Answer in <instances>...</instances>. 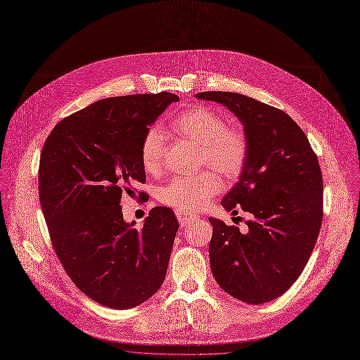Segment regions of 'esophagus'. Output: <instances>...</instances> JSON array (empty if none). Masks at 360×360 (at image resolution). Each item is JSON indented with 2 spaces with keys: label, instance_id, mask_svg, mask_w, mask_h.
Segmentation results:
<instances>
[{
  "label": "esophagus",
  "instance_id": "34e87169",
  "mask_svg": "<svg viewBox=\"0 0 360 360\" xmlns=\"http://www.w3.org/2000/svg\"><path fill=\"white\" fill-rule=\"evenodd\" d=\"M175 214H176V218H178L181 226H186L189 222H192L195 219L193 215H189V214H185V212H181V211H176Z\"/></svg>",
  "mask_w": 360,
  "mask_h": 360
}]
</instances>
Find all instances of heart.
I'll list each match as a JSON object with an SVG mask.
<instances>
[{"mask_svg": "<svg viewBox=\"0 0 360 360\" xmlns=\"http://www.w3.org/2000/svg\"><path fill=\"white\" fill-rule=\"evenodd\" d=\"M171 129L182 138L200 145V159L224 176H236L245 162L248 143L243 132L226 127L225 119L205 106L179 112L171 120ZM165 155V135L158 126L149 127L141 142V160L149 174H158ZM219 191V181L212 172L195 176H175L162 188V204L181 212L204 207Z\"/></svg>", "mask_w": 360, "mask_h": 360, "instance_id": "heart-1", "label": "heart"}]
</instances>
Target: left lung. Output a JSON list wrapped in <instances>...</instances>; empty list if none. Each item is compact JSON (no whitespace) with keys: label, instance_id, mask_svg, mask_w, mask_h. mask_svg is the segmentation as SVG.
Returning <instances> with one entry per match:
<instances>
[{"label":"left lung","instance_id":"1","mask_svg":"<svg viewBox=\"0 0 360 360\" xmlns=\"http://www.w3.org/2000/svg\"><path fill=\"white\" fill-rule=\"evenodd\" d=\"M244 126L247 158L221 205L252 214L248 231L210 218V264L219 287L248 304L284 294L311 255L323 218V178L307 136L287 113L233 91H204Z\"/></svg>","mask_w":360,"mask_h":360}]
</instances>
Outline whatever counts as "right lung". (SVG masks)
<instances>
[{"label":"right lung","instance_id":"1","mask_svg":"<svg viewBox=\"0 0 360 360\" xmlns=\"http://www.w3.org/2000/svg\"><path fill=\"white\" fill-rule=\"evenodd\" d=\"M179 97L162 91L109 97L56 124L40 156L39 195L53 248L72 281L102 306L132 309L165 280L178 221L149 211L126 222L122 195L145 184L141 142Z\"/></svg>","mask_w":360,"mask_h":360}]
</instances>
